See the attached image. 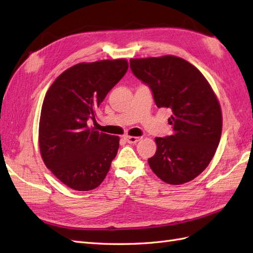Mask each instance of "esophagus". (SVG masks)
<instances>
[{
    "label": "esophagus",
    "mask_w": 253,
    "mask_h": 253,
    "mask_svg": "<svg viewBox=\"0 0 253 253\" xmlns=\"http://www.w3.org/2000/svg\"><path fill=\"white\" fill-rule=\"evenodd\" d=\"M125 139H126V141L128 143H136V142L140 140L141 138L140 137H133V136H125Z\"/></svg>",
    "instance_id": "1"
}]
</instances>
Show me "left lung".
Masks as SVG:
<instances>
[{"label": "left lung", "mask_w": 253, "mask_h": 253, "mask_svg": "<svg viewBox=\"0 0 253 253\" xmlns=\"http://www.w3.org/2000/svg\"><path fill=\"white\" fill-rule=\"evenodd\" d=\"M133 75L152 90L155 104L169 109L173 135L155 138L157 152L148 160L161 180L181 185L208 168L222 135L216 94L202 73L175 55L131 58Z\"/></svg>", "instance_id": "8db88e82"}]
</instances>
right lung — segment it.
<instances>
[{
    "label": "right lung",
    "mask_w": 253,
    "mask_h": 253,
    "mask_svg": "<svg viewBox=\"0 0 253 253\" xmlns=\"http://www.w3.org/2000/svg\"><path fill=\"white\" fill-rule=\"evenodd\" d=\"M128 69L125 58L78 63L46 91L39 122V148L45 166L64 185L95 189L109 173L120 137L89 128L109 91Z\"/></svg>",
    "instance_id": "right-lung-1"
}]
</instances>
